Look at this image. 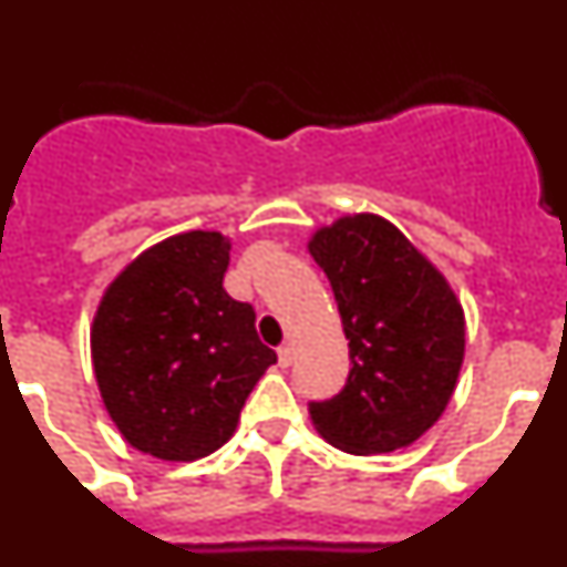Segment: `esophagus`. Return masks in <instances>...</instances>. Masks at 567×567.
<instances>
[{"instance_id":"obj_1","label":"esophagus","mask_w":567,"mask_h":567,"mask_svg":"<svg viewBox=\"0 0 567 567\" xmlns=\"http://www.w3.org/2000/svg\"><path fill=\"white\" fill-rule=\"evenodd\" d=\"M295 360V346L292 343H280L278 346V363L280 365H292Z\"/></svg>"}]
</instances>
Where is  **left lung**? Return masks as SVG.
<instances>
[{
    "instance_id": "left-lung-1",
    "label": "left lung",
    "mask_w": 567,
    "mask_h": 567,
    "mask_svg": "<svg viewBox=\"0 0 567 567\" xmlns=\"http://www.w3.org/2000/svg\"><path fill=\"white\" fill-rule=\"evenodd\" d=\"M332 284L349 340V378L309 417L349 454L412 445L445 412L465 352V318L449 280L380 215H343L309 240Z\"/></svg>"
}]
</instances>
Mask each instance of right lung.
Returning <instances> with one entry per match:
<instances>
[{"instance_id": "1", "label": "right lung", "mask_w": 567, "mask_h": 567, "mask_svg": "<svg viewBox=\"0 0 567 567\" xmlns=\"http://www.w3.org/2000/svg\"><path fill=\"white\" fill-rule=\"evenodd\" d=\"M221 233H182L113 280L93 318V369L110 417L133 449L187 463L233 437L249 392L278 360L255 309L229 298Z\"/></svg>"}]
</instances>
